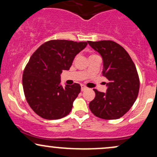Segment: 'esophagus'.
Returning <instances> with one entry per match:
<instances>
[{
    "mask_svg": "<svg viewBox=\"0 0 157 157\" xmlns=\"http://www.w3.org/2000/svg\"><path fill=\"white\" fill-rule=\"evenodd\" d=\"M86 89H87V87H86V86H84V85H81V91H83L86 90Z\"/></svg>",
    "mask_w": 157,
    "mask_h": 157,
    "instance_id": "1",
    "label": "esophagus"
}]
</instances>
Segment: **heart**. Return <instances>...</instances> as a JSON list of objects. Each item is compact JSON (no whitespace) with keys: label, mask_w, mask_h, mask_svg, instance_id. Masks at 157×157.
Masks as SVG:
<instances>
[{"label":"heart","mask_w":157,"mask_h":157,"mask_svg":"<svg viewBox=\"0 0 157 157\" xmlns=\"http://www.w3.org/2000/svg\"><path fill=\"white\" fill-rule=\"evenodd\" d=\"M93 56H97V55H91L90 57H93Z\"/></svg>","instance_id":"heart-1"}]
</instances>
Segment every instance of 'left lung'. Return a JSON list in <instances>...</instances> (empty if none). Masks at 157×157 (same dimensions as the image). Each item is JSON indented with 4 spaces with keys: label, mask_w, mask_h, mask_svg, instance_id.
<instances>
[{
    "label": "left lung",
    "mask_w": 157,
    "mask_h": 157,
    "mask_svg": "<svg viewBox=\"0 0 157 157\" xmlns=\"http://www.w3.org/2000/svg\"><path fill=\"white\" fill-rule=\"evenodd\" d=\"M102 56V76L108 80L106 93L94 89L95 97L89 109L95 116L104 120L122 117L134 105L140 90L136 66L125 49L112 40L88 41Z\"/></svg>",
    "instance_id": "obj_1"
}]
</instances>
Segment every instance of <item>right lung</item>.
Returning a JSON list of instances; mask_svg holds the SVG:
<instances>
[{"instance_id": "add662e5", "label": "right lung", "mask_w": 157, "mask_h": 157, "mask_svg": "<svg viewBox=\"0 0 157 157\" xmlns=\"http://www.w3.org/2000/svg\"><path fill=\"white\" fill-rule=\"evenodd\" d=\"M87 42L52 40L31 56L23 74L25 97L31 109L46 120H58L71 111L80 92L78 83L60 84V74L68 70L74 58Z\"/></svg>"}]
</instances>
